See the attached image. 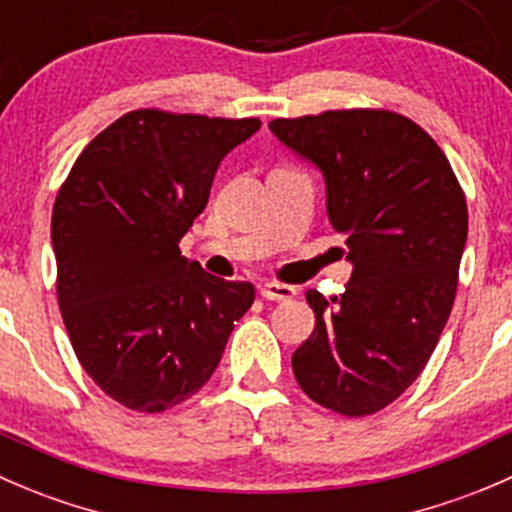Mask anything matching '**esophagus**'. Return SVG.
Here are the masks:
<instances>
[{
  "label": "esophagus",
  "mask_w": 512,
  "mask_h": 512,
  "mask_svg": "<svg viewBox=\"0 0 512 512\" xmlns=\"http://www.w3.org/2000/svg\"><path fill=\"white\" fill-rule=\"evenodd\" d=\"M260 295L265 297V300L282 302V300H292V297L297 295V290L290 285H282V282H265V285L260 287Z\"/></svg>",
  "instance_id": "obj_1"
}]
</instances>
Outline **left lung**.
<instances>
[{"mask_svg":"<svg viewBox=\"0 0 512 512\" xmlns=\"http://www.w3.org/2000/svg\"><path fill=\"white\" fill-rule=\"evenodd\" d=\"M270 132L320 170L352 265L340 297L307 292L315 330L292 372L322 408L377 413L418 380L453 310L465 195L443 150L403 114L332 109L272 119Z\"/></svg>","mask_w":512,"mask_h":512,"instance_id":"obj_1","label":"left lung"}]
</instances>
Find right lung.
I'll return each instance as SVG.
<instances>
[{
  "label": "right lung",
  "mask_w": 512,
  "mask_h": 512,
  "mask_svg": "<svg viewBox=\"0 0 512 512\" xmlns=\"http://www.w3.org/2000/svg\"><path fill=\"white\" fill-rule=\"evenodd\" d=\"M260 119L137 109L99 132L52 210L57 297L77 360L104 395L162 413L212 377L255 302L180 252L220 162Z\"/></svg>",
  "instance_id": "obj_1"
}]
</instances>
